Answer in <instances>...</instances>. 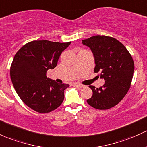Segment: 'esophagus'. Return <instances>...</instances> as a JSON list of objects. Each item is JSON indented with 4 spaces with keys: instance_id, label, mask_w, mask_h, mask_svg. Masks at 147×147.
<instances>
[{
    "instance_id": "1",
    "label": "esophagus",
    "mask_w": 147,
    "mask_h": 147,
    "mask_svg": "<svg viewBox=\"0 0 147 147\" xmlns=\"http://www.w3.org/2000/svg\"><path fill=\"white\" fill-rule=\"evenodd\" d=\"M74 86H76V87H78V88H84V87H85V86H83V85L80 84V83H74Z\"/></svg>"
}]
</instances>
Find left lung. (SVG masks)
I'll return each mask as SVG.
<instances>
[{"label":"left lung","mask_w":147,"mask_h":147,"mask_svg":"<svg viewBox=\"0 0 147 147\" xmlns=\"http://www.w3.org/2000/svg\"><path fill=\"white\" fill-rule=\"evenodd\" d=\"M92 50L94 58V73H100L103 86H89L92 96L87 100L97 109L105 110L118 105L127 94L133 77L135 65L125 47L116 38L107 36H94L82 40Z\"/></svg>","instance_id":"8db88e82"}]
</instances>
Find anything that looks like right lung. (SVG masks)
<instances>
[{
	"instance_id": "right-lung-1",
	"label": "right lung",
	"mask_w": 147,
	"mask_h": 147,
	"mask_svg": "<svg viewBox=\"0 0 147 147\" xmlns=\"http://www.w3.org/2000/svg\"><path fill=\"white\" fill-rule=\"evenodd\" d=\"M71 42L34 40L17 51L10 67V78L15 91L26 105L38 113L56 109L69 86L47 77L48 69L57 64L61 53Z\"/></svg>"
}]
</instances>
